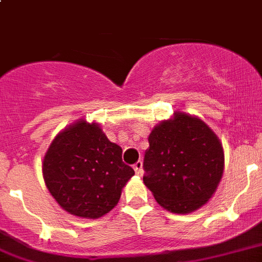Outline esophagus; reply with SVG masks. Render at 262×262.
<instances>
[{
	"label": "esophagus",
	"instance_id": "obj_1",
	"mask_svg": "<svg viewBox=\"0 0 262 262\" xmlns=\"http://www.w3.org/2000/svg\"><path fill=\"white\" fill-rule=\"evenodd\" d=\"M134 171H136L137 175L142 176V173H143V163H142V161H138V162L134 165Z\"/></svg>",
	"mask_w": 262,
	"mask_h": 262
}]
</instances>
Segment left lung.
I'll list each match as a JSON object with an SVG mask.
<instances>
[{
	"mask_svg": "<svg viewBox=\"0 0 262 262\" xmlns=\"http://www.w3.org/2000/svg\"><path fill=\"white\" fill-rule=\"evenodd\" d=\"M143 182L166 210L189 214L213 196L224 170L218 136L198 116L176 112L148 137Z\"/></svg>",
	"mask_w": 262,
	"mask_h": 262,
	"instance_id": "left-lung-1",
	"label": "left lung"
}]
</instances>
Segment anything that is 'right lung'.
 <instances>
[{
    "mask_svg": "<svg viewBox=\"0 0 262 262\" xmlns=\"http://www.w3.org/2000/svg\"><path fill=\"white\" fill-rule=\"evenodd\" d=\"M120 146L107 139L100 124L84 119L55 136L41 162L49 192L62 209L97 219L120 199L134 170L121 160Z\"/></svg>",
    "mask_w": 262,
    "mask_h": 262,
    "instance_id": "right-lung-1",
    "label": "right lung"
}]
</instances>
